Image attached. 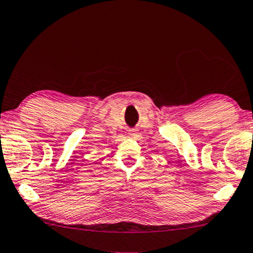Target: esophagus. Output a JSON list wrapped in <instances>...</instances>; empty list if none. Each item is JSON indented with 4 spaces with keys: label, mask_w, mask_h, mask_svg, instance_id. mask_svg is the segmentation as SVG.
<instances>
[{
    "label": "esophagus",
    "mask_w": 253,
    "mask_h": 253,
    "mask_svg": "<svg viewBox=\"0 0 253 253\" xmlns=\"http://www.w3.org/2000/svg\"><path fill=\"white\" fill-rule=\"evenodd\" d=\"M137 134H138V133H137L136 129H130V130H129V136H131V137H135Z\"/></svg>",
    "instance_id": "obj_1"
}]
</instances>
